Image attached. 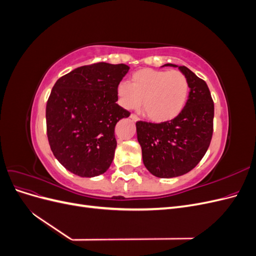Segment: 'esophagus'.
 <instances>
[{"instance_id":"obj_1","label":"esophagus","mask_w":256,"mask_h":256,"mask_svg":"<svg viewBox=\"0 0 256 256\" xmlns=\"http://www.w3.org/2000/svg\"><path fill=\"white\" fill-rule=\"evenodd\" d=\"M130 118L134 122H138V116H136V114H131V115H130Z\"/></svg>"}]
</instances>
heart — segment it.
Segmentation results:
<instances>
[{
  "label": "heart",
  "instance_id": "b5f03b06",
  "mask_svg": "<svg viewBox=\"0 0 256 256\" xmlns=\"http://www.w3.org/2000/svg\"><path fill=\"white\" fill-rule=\"evenodd\" d=\"M118 104L126 110L140 104L144 114L154 122H166L182 112L189 95V82L180 70L143 68L128 82L118 84Z\"/></svg>",
  "mask_w": 256,
  "mask_h": 256
}]
</instances>
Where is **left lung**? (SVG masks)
<instances>
[{
    "mask_svg": "<svg viewBox=\"0 0 256 256\" xmlns=\"http://www.w3.org/2000/svg\"><path fill=\"white\" fill-rule=\"evenodd\" d=\"M178 67L189 82V97L175 118L160 124L136 122L144 166L160 178L184 175L202 160L210 144L214 106L204 80L186 66Z\"/></svg>",
    "mask_w": 256,
    "mask_h": 256,
    "instance_id": "8db88e82",
    "label": "left lung"
}]
</instances>
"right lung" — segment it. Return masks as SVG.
Returning <instances> with one entry per match:
<instances>
[{
    "label": "right lung",
    "instance_id": "1",
    "mask_svg": "<svg viewBox=\"0 0 256 256\" xmlns=\"http://www.w3.org/2000/svg\"><path fill=\"white\" fill-rule=\"evenodd\" d=\"M125 64L96 63L60 76L46 106L47 136L60 164L81 177L104 174L116 148L115 125L130 112L116 104Z\"/></svg>",
    "mask_w": 256,
    "mask_h": 256
}]
</instances>
